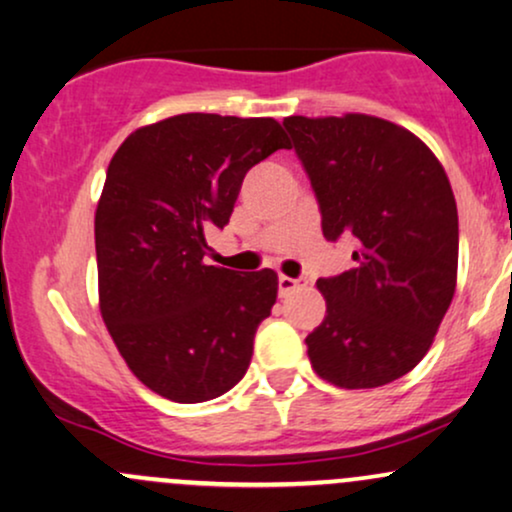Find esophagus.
Segmentation results:
<instances>
[{"label": "esophagus", "mask_w": 512, "mask_h": 512, "mask_svg": "<svg viewBox=\"0 0 512 512\" xmlns=\"http://www.w3.org/2000/svg\"><path fill=\"white\" fill-rule=\"evenodd\" d=\"M305 284H308V279H305V276H298V279H291V276L281 274V276H279V296H281V298L289 296V293H291L293 289H298V286H305Z\"/></svg>", "instance_id": "obj_1"}]
</instances>
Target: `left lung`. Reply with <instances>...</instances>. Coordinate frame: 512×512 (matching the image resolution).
I'll return each mask as SVG.
<instances>
[{"label": "left lung", "instance_id": "obj_1", "mask_svg": "<svg viewBox=\"0 0 512 512\" xmlns=\"http://www.w3.org/2000/svg\"><path fill=\"white\" fill-rule=\"evenodd\" d=\"M322 233L356 240L349 272L317 279L327 301L305 337L315 373L363 390L407 375L436 337L457 281V204L438 158L370 115L286 117Z\"/></svg>", "mask_w": 512, "mask_h": 512}]
</instances>
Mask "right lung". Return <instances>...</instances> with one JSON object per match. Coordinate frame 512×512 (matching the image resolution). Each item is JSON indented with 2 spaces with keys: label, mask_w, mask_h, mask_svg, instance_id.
<instances>
[{
  "label": "right lung",
  "mask_w": 512,
  "mask_h": 512,
  "mask_svg": "<svg viewBox=\"0 0 512 512\" xmlns=\"http://www.w3.org/2000/svg\"><path fill=\"white\" fill-rule=\"evenodd\" d=\"M291 149L272 117L185 113L132 132L96 209L101 315L129 370L180 404L221 397L248 373L272 313V269L204 264L252 166Z\"/></svg>",
  "instance_id": "obj_1"
}]
</instances>
